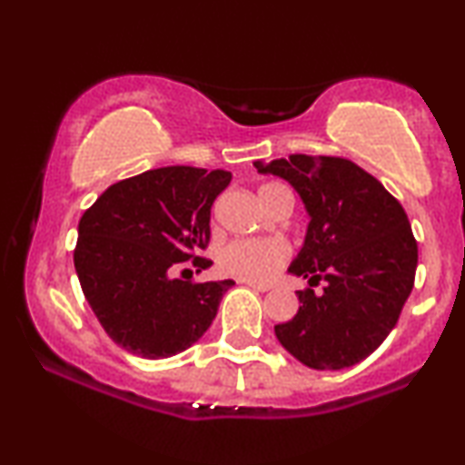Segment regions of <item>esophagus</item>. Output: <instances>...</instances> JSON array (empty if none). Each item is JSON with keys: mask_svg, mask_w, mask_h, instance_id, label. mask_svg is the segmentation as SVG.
<instances>
[{"mask_svg": "<svg viewBox=\"0 0 465 465\" xmlns=\"http://www.w3.org/2000/svg\"><path fill=\"white\" fill-rule=\"evenodd\" d=\"M243 284H247L252 288V291H258V292L271 291V284H261V282H243Z\"/></svg>", "mask_w": 465, "mask_h": 465, "instance_id": "34e87169", "label": "esophagus"}]
</instances>
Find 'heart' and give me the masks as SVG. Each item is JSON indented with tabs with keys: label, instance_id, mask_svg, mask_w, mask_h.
<instances>
[{
	"label": "heart",
	"instance_id": "1",
	"mask_svg": "<svg viewBox=\"0 0 465 465\" xmlns=\"http://www.w3.org/2000/svg\"><path fill=\"white\" fill-rule=\"evenodd\" d=\"M277 190H286L280 183H264L261 198L273 194ZM288 245L282 239H237L222 247L220 269L226 275L239 277L247 282H264L288 261Z\"/></svg>",
	"mask_w": 465,
	"mask_h": 465
}]
</instances>
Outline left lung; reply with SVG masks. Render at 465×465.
Wrapping results in <instances>:
<instances>
[{"label": "left lung", "mask_w": 465, "mask_h": 465, "mask_svg": "<svg viewBox=\"0 0 465 465\" xmlns=\"http://www.w3.org/2000/svg\"><path fill=\"white\" fill-rule=\"evenodd\" d=\"M254 166L288 181L310 218L288 273L310 286L327 282L321 294L297 292L299 312L275 324V337L312 370L361 363L387 340L412 292L419 250L406 211L351 160L294 153Z\"/></svg>", "instance_id": "1"}]
</instances>
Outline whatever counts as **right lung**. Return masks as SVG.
Wrapping results in <instances>:
<instances>
[{
    "label": "right lung",
    "instance_id": "right-lung-1",
    "mask_svg": "<svg viewBox=\"0 0 465 465\" xmlns=\"http://www.w3.org/2000/svg\"><path fill=\"white\" fill-rule=\"evenodd\" d=\"M222 168L166 166L102 192L78 222L74 269L108 337L143 359L188 351L207 333L232 280H177L209 243L211 204L231 183ZM207 269L211 261L194 258Z\"/></svg>",
    "mask_w": 465,
    "mask_h": 465
}]
</instances>
